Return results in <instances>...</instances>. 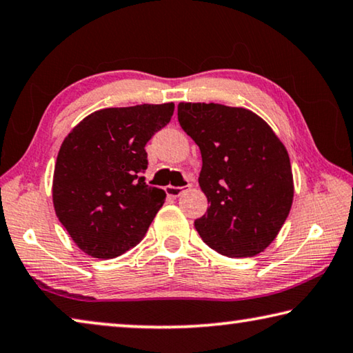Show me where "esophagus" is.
<instances>
[{"instance_id": "esophagus-1", "label": "esophagus", "mask_w": 353, "mask_h": 353, "mask_svg": "<svg viewBox=\"0 0 353 353\" xmlns=\"http://www.w3.org/2000/svg\"><path fill=\"white\" fill-rule=\"evenodd\" d=\"M188 190V188H180V186H167L165 188V194L169 195V197H173V199H176V197H180L181 194H184Z\"/></svg>"}]
</instances>
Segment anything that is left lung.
I'll list each match as a JSON object with an SVG mask.
<instances>
[{
  "instance_id": "1",
  "label": "left lung",
  "mask_w": 353,
  "mask_h": 353,
  "mask_svg": "<svg viewBox=\"0 0 353 353\" xmlns=\"http://www.w3.org/2000/svg\"><path fill=\"white\" fill-rule=\"evenodd\" d=\"M178 122L201 153L206 214L194 222L206 245L250 258L270 245L290 214L292 170L272 128L245 108L180 103Z\"/></svg>"
}]
</instances>
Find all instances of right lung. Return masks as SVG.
<instances>
[{
	"mask_svg": "<svg viewBox=\"0 0 353 353\" xmlns=\"http://www.w3.org/2000/svg\"><path fill=\"white\" fill-rule=\"evenodd\" d=\"M173 103L106 108L63 139L53 175L59 222L81 250L111 259L143 239L165 192L145 183V145L170 122Z\"/></svg>",
	"mask_w": 353,
	"mask_h": 353,
	"instance_id": "obj_1",
	"label": "right lung"
}]
</instances>
